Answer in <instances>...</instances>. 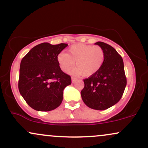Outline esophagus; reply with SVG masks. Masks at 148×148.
I'll return each mask as SVG.
<instances>
[{
  "label": "esophagus",
  "instance_id": "esophagus-1",
  "mask_svg": "<svg viewBox=\"0 0 148 148\" xmlns=\"http://www.w3.org/2000/svg\"><path fill=\"white\" fill-rule=\"evenodd\" d=\"M76 80H77V79H76V78H74V77H72V83H74V82H75V81H76Z\"/></svg>",
  "mask_w": 148,
  "mask_h": 148
}]
</instances>
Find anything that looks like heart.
Listing matches in <instances>:
<instances>
[{
    "label": "heart",
    "mask_w": 148,
    "mask_h": 148,
    "mask_svg": "<svg viewBox=\"0 0 148 148\" xmlns=\"http://www.w3.org/2000/svg\"><path fill=\"white\" fill-rule=\"evenodd\" d=\"M104 59L105 53L101 47L81 43L71 46L68 53L61 52L57 56L61 70L66 72L75 64L76 67L69 69V73L74 75H84L85 77H90L99 72Z\"/></svg>",
    "instance_id": "b5f03b06"
}]
</instances>
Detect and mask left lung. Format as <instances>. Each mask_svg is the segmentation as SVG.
<instances>
[{
    "mask_svg": "<svg viewBox=\"0 0 148 148\" xmlns=\"http://www.w3.org/2000/svg\"><path fill=\"white\" fill-rule=\"evenodd\" d=\"M105 53L103 66L95 75L84 80L81 97L86 106L103 111L117 103L121 99L127 85L122 57L111 46L96 42Z\"/></svg>",
    "mask_w": 148,
    "mask_h": 148,
    "instance_id": "1",
    "label": "left lung"
}]
</instances>
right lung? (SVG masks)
<instances>
[{"mask_svg": "<svg viewBox=\"0 0 148 148\" xmlns=\"http://www.w3.org/2000/svg\"><path fill=\"white\" fill-rule=\"evenodd\" d=\"M67 46L44 42L30 49L21 60L18 90L33 109L52 111L62 103L64 88L72 81L61 70L57 56Z\"/></svg>", "mask_w": 148, "mask_h": 148, "instance_id": "1", "label": "right lung"}]
</instances>
